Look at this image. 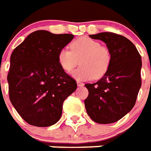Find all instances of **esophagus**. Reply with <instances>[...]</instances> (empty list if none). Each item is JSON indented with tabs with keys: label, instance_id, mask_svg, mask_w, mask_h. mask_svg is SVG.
Wrapping results in <instances>:
<instances>
[{
	"label": "esophagus",
	"instance_id": "1",
	"mask_svg": "<svg viewBox=\"0 0 151 151\" xmlns=\"http://www.w3.org/2000/svg\"><path fill=\"white\" fill-rule=\"evenodd\" d=\"M77 86H79V87H82V86H84V84H83L82 82H79V81H77Z\"/></svg>",
	"mask_w": 151,
	"mask_h": 151
}]
</instances>
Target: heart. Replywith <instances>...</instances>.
I'll return each mask as SVG.
<instances>
[{"label": "heart", "instance_id": "1", "mask_svg": "<svg viewBox=\"0 0 151 151\" xmlns=\"http://www.w3.org/2000/svg\"><path fill=\"white\" fill-rule=\"evenodd\" d=\"M71 50L64 47L58 52V60L66 72H70L79 63L81 67L72 76L78 80L101 78L108 72L111 62L110 50L95 40L81 37L72 42Z\"/></svg>", "mask_w": 151, "mask_h": 151}]
</instances>
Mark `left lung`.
I'll return each instance as SVG.
<instances>
[{
    "instance_id": "1",
    "label": "left lung",
    "mask_w": 151,
    "mask_h": 151,
    "mask_svg": "<svg viewBox=\"0 0 151 151\" xmlns=\"http://www.w3.org/2000/svg\"><path fill=\"white\" fill-rule=\"evenodd\" d=\"M105 43L111 55L108 72L85 86L89 95L84 103L88 115L99 124L119 121L134 107L141 87V56L129 40L113 32L89 35Z\"/></svg>"
}]
</instances>
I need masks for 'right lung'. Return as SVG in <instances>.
Here are the masks:
<instances>
[{
	"mask_svg": "<svg viewBox=\"0 0 151 151\" xmlns=\"http://www.w3.org/2000/svg\"><path fill=\"white\" fill-rule=\"evenodd\" d=\"M73 38L72 34L37 30L13 50L8 75L9 97L27 123L38 127L57 123L63 102L76 90V82L58 60L60 50Z\"/></svg>",
	"mask_w": 151,
	"mask_h": 151,
	"instance_id": "obj_1",
	"label": "right lung"
}]
</instances>
